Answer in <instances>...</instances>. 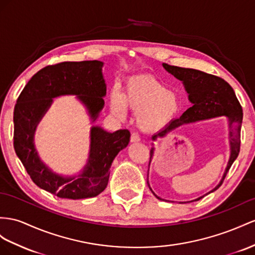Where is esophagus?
Here are the masks:
<instances>
[{
	"mask_svg": "<svg viewBox=\"0 0 255 255\" xmlns=\"http://www.w3.org/2000/svg\"><path fill=\"white\" fill-rule=\"evenodd\" d=\"M141 139H140V136H139V134L138 133H135V132H133V133H131V136H130V141H131L132 143H134V142H139Z\"/></svg>",
	"mask_w": 255,
	"mask_h": 255,
	"instance_id": "1",
	"label": "esophagus"
}]
</instances>
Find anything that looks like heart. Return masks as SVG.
I'll list each match as a JSON object with an SVG mask.
<instances>
[{
    "mask_svg": "<svg viewBox=\"0 0 255 255\" xmlns=\"http://www.w3.org/2000/svg\"><path fill=\"white\" fill-rule=\"evenodd\" d=\"M111 107L120 117L125 116L126 108L136 112V124L143 131H157L167 126L179 111V99L154 77L144 75L127 81L123 95L114 89Z\"/></svg>",
    "mask_w": 255,
    "mask_h": 255,
    "instance_id": "obj_1",
    "label": "heart"
}]
</instances>
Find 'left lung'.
<instances>
[{
    "instance_id": "obj_1",
    "label": "left lung",
    "mask_w": 255,
    "mask_h": 255,
    "mask_svg": "<svg viewBox=\"0 0 255 255\" xmlns=\"http://www.w3.org/2000/svg\"><path fill=\"white\" fill-rule=\"evenodd\" d=\"M162 67L166 71L177 77L184 85L186 93L188 94V100L191 101L192 107L187 109L185 112L180 116V119L173 120L169 125H167L164 129L160 130L159 132L154 134L152 139L155 141L157 138L166 136L172 130L183 125V124H190L204 120H210L213 117L226 116L228 119V127H230V147H231V156L228 159L225 172L223 178L220 181V183L215 186L206 195L210 194L223 183L226 174L232 167L233 162L238 157L240 151V130L241 124H243V108L237 99L235 91L232 86L223 78L215 76L212 74L205 73V72L195 70V69H186L174 67V65H169L167 63H162ZM149 162H151L154 155V147L151 148L149 152ZM149 166V165H148ZM147 185L149 187L148 181ZM152 191V188L149 187ZM152 193L155 195L156 198L160 200L153 191ZM204 195V196H206ZM204 196L198 197L193 201L201 199ZM167 201V200H166ZM191 202V201H190Z\"/></svg>"
}]
</instances>
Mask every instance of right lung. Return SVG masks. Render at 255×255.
I'll return each mask as SVG.
<instances>
[{"label": "right lung", "mask_w": 255, "mask_h": 255, "mask_svg": "<svg viewBox=\"0 0 255 255\" xmlns=\"http://www.w3.org/2000/svg\"><path fill=\"white\" fill-rule=\"evenodd\" d=\"M103 62H60L48 65L31 77L19 95L14 110V147L32 181L59 198L83 199L106 190L110 168L116 155L130 140L127 129L108 132L99 126L90 129V151L87 165L73 177L55 173L41 160L34 145L38 123L60 96H77L93 122L104 106L107 85L102 75Z\"/></svg>", "instance_id": "obj_1"}]
</instances>
